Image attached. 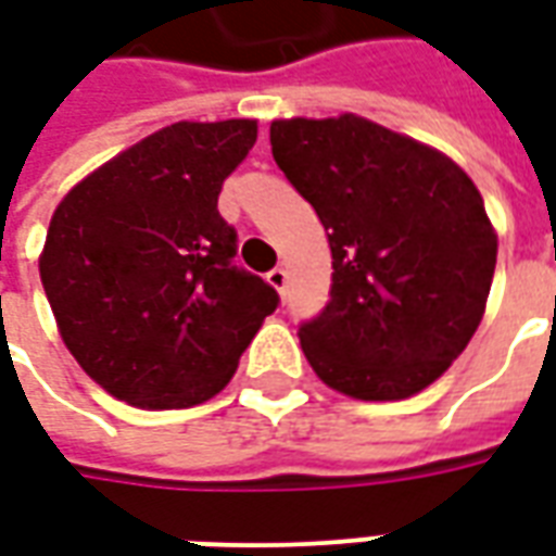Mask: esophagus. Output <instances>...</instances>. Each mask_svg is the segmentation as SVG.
<instances>
[{
	"mask_svg": "<svg viewBox=\"0 0 556 556\" xmlns=\"http://www.w3.org/2000/svg\"><path fill=\"white\" fill-rule=\"evenodd\" d=\"M267 282L286 298V289H289V274H286V267H274V270L267 274Z\"/></svg>",
	"mask_w": 556,
	"mask_h": 556,
	"instance_id": "1",
	"label": "esophagus"
}]
</instances>
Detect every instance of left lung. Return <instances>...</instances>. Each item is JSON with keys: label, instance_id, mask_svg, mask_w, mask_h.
<instances>
[{"label": "left lung", "instance_id": "1", "mask_svg": "<svg viewBox=\"0 0 556 556\" xmlns=\"http://www.w3.org/2000/svg\"><path fill=\"white\" fill-rule=\"evenodd\" d=\"M270 148L333 255L325 313L298 330L313 372L363 402L417 396L477 333L497 231L438 148L354 113L277 118Z\"/></svg>", "mask_w": 556, "mask_h": 556}]
</instances>
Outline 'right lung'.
<instances>
[{
    "label": "right lung",
    "mask_w": 556,
    "mask_h": 556,
    "mask_svg": "<svg viewBox=\"0 0 556 556\" xmlns=\"http://www.w3.org/2000/svg\"><path fill=\"white\" fill-rule=\"evenodd\" d=\"M255 118L175 122L106 160L55 205L38 270L59 337L94 384L146 410L229 384L277 291L231 265L223 181Z\"/></svg>",
    "instance_id": "add662e5"
}]
</instances>
